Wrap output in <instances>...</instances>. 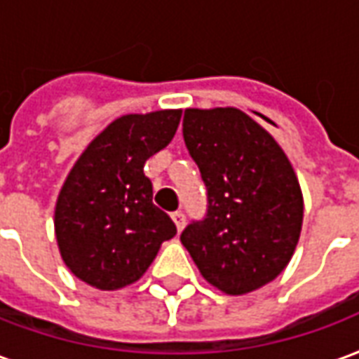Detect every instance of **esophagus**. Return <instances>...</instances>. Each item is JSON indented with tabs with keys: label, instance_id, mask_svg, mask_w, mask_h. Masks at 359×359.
Returning a JSON list of instances; mask_svg holds the SVG:
<instances>
[{
	"label": "esophagus",
	"instance_id": "esophagus-1",
	"mask_svg": "<svg viewBox=\"0 0 359 359\" xmlns=\"http://www.w3.org/2000/svg\"><path fill=\"white\" fill-rule=\"evenodd\" d=\"M172 219H174V224H176L177 231H182L183 226H185V214L182 210L172 212Z\"/></svg>",
	"mask_w": 359,
	"mask_h": 359
}]
</instances>
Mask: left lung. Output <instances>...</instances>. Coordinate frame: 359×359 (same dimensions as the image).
<instances>
[{
	"instance_id": "8db88e82",
	"label": "left lung",
	"mask_w": 359,
	"mask_h": 359,
	"mask_svg": "<svg viewBox=\"0 0 359 359\" xmlns=\"http://www.w3.org/2000/svg\"><path fill=\"white\" fill-rule=\"evenodd\" d=\"M183 140L206 185V216L182 243L206 281L247 294L273 281L297 248L304 201L283 149L239 109H187Z\"/></svg>"
}]
</instances>
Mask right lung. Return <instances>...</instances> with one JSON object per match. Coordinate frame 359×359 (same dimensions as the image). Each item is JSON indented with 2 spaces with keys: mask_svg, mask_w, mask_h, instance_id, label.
Returning a JSON list of instances; mask_svg holds the SVG:
<instances>
[{
  "mask_svg": "<svg viewBox=\"0 0 359 359\" xmlns=\"http://www.w3.org/2000/svg\"><path fill=\"white\" fill-rule=\"evenodd\" d=\"M182 111L124 114L104 128L70 170L55 206V235L83 283L116 290L140 279L176 235L153 205L145 162L176 135Z\"/></svg>",
  "mask_w": 359,
  "mask_h": 359,
  "instance_id": "1",
  "label": "right lung"
}]
</instances>
